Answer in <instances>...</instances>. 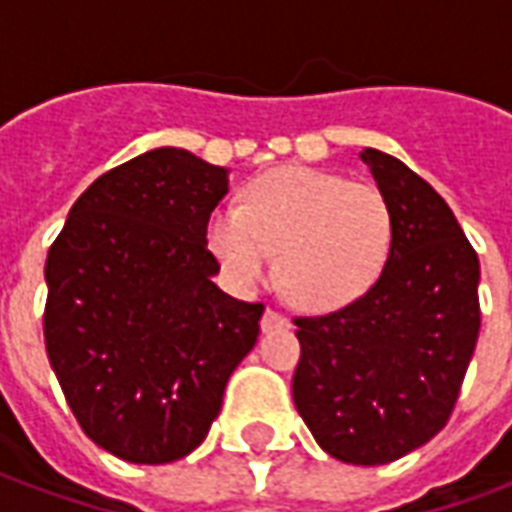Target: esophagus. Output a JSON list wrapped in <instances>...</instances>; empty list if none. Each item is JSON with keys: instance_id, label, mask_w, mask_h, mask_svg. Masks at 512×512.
I'll return each instance as SVG.
<instances>
[{"instance_id": "esophagus-1", "label": "esophagus", "mask_w": 512, "mask_h": 512, "mask_svg": "<svg viewBox=\"0 0 512 512\" xmlns=\"http://www.w3.org/2000/svg\"><path fill=\"white\" fill-rule=\"evenodd\" d=\"M286 316H281L278 311H272V308H267L264 311V316H261V330L264 333H272V330H278V327H286Z\"/></svg>"}]
</instances>
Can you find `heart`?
I'll use <instances>...</instances> for the list:
<instances>
[{"mask_svg":"<svg viewBox=\"0 0 512 512\" xmlns=\"http://www.w3.org/2000/svg\"><path fill=\"white\" fill-rule=\"evenodd\" d=\"M207 248L231 286L248 292L270 272L300 308L330 311L363 297L393 248V207L368 182L319 169H275L253 179L242 207L207 220Z\"/></svg>","mask_w":512,"mask_h":512,"instance_id":"heart-1","label":"heart"}]
</instances>
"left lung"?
I'll use <instances>...</instances> for the list:
<instances>
[{
  "label": "left lung",
  "instance_id": "1",
  "mask_svg": "<svg viewBox=\"0 0 512 512\" xmlns=\"http://www.w3.org/2000/svg\"><path fill=\"white\" fill-rule=\"evenodd\" d=\"M360 158L393 207V248L360 300L294 319L292 395L324 453L376 466L445 428L480 333V261L423 177L379 149Z\"/></svg>",
  "mask_w": 512,
  "mask_h": 512
}]
</instances>
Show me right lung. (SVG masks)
Returning a JSON list of instances; mask_svg holds the SVG:
<instances>
[{
    "instance_id": "1",
    "label": "right lung",
    "mask_w": 512,
    "mask_h": 512,
    "mask_svg": "<svg viewBox=\"0 0 512 512\" xmlns=\"http://www.w3.org/2000/svg\"><path fill=\"white\" fill-rule=\"evenodd\" d=\"M226 193L229 169L149 149L78 196L48 251V363L84 434L130 464L193 453L259 338L264 305L212 281Z\"/></svg>"
}]
</instances>
